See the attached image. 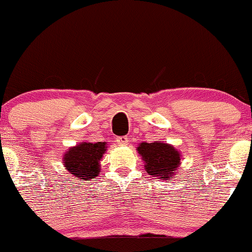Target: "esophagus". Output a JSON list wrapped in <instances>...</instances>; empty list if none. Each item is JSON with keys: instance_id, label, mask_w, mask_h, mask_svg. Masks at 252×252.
I'll list each match as a JSON object with an SVG mask.
<instances>
[{"instance_id": "obj_1", "label": "esophagus", "mask_w": 252, "mask_h": 252, "mask_svg": "<svg viewBox=\"0 0 252 252\" xmlns=\"http://www.w3.org/2000/svg\"><path fill=\"white\" fill-rule=\"evenodd\" d=\"M117 143H118V146H127L128 144V137L120 136L117 139Z\"/></svg>"}]
</instances>
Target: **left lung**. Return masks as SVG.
<instances>
[{
    "instance_id": "8db88e82",
    "label": "left lung",
    "mask_w": 252,
    "mask_h": 252,
    "mask_svg": "<svg viewBox=\"0 0 252 252\" xmlns=\"http://www.w3.org/2000/svg\"><path fill=\"white\" fill-rule=\"evenodd\" d=\"M136 150L148 173L160 180H170L180 170L181 154L172 144L161 141L141 142Z\"/></svg>"
}]
</instances>
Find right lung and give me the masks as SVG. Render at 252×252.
Masks as SVG:
<instances>
[{
  "label": "right lung",
  "mask_w": 252,
  "mask_h": 252,
  "mask_svg": "<svg viewBox=\"0 0 252 252\" xmlns=\"http://www.w3.org/2000/svg\"><path fill=\"white\" fill-rule=\"evenodd\" d=\"M105 142H80L63 155V165L78 180H91L101 172V161L106 151Z\"/></svg>",
  "instance_id": "obj_1"
}]
</instances>
